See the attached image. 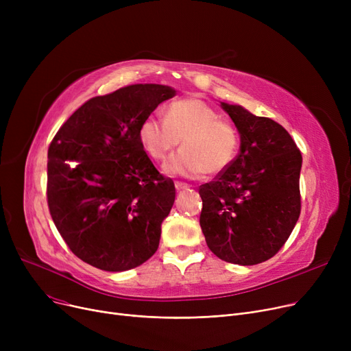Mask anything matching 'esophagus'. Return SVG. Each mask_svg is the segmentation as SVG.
<instances>
[{"instance_id": "obj_1", "label": "esophagus", "mask_w": 351, "mask_h": 351, "mask_svg": "<svg viewBox=\"0 0 351 351\" xmlns=\"http://www.w3.org/2000/svg\"><path fill=\"white\" fill-rule=\"evenodd\" d=\"M175 188H176L178 192H180V191L188 189L189 185H186V183H183V182H175Z\"/></svg>"}]
</instances>
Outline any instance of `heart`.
<instances>
[{"label":"heart","mask_w":351,"mask_h":351,"mask_svg":"<svg viewBox=\"0 0 351 351\" xmlns=\"http://www.w3.org/2000/svg\"><path fill=\"white\" fill-rule=\"evenodd\" d=\"M139 139L147 155L156 160L165 159L182 141L183 149L163 163V171L183 178L222 173L233 163L239 147L236 129L197 98L171 104L165 119L155 115L145 118Z\"/></svg>","instance_id":"b5f03b06"}]
</instances>
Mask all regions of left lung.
<instances>
[{"mask_svg":"<svg viewBox=\"0 0 351 351\" xmlns=\"http://www.w3.org/2000/svg\"><path fill=\"white\" fill-rule=\"evenodd\" d=\"M241 135V152L216 180L202 185L200 228L228 263L269 261L300 216L302 154L286 129L241 105L220 102Z\"/></svg>","mask_w":351,"mask_h":351,"instance_id":"left-lung-1","label":"left lung"}]
</instances>
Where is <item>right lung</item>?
<instances>
[{
    "instance_id": "obj_1",
    "label": "right lung",
    "mask_w": 351,
    "mask_h": 351,
    "mask_svg": "<svg viewBox=\"0 0 351 351\" xmlns=\"http://www.w3.org/2000/svg\"><path fill=\"white\" fill-rule=\"evenodd\" d=\"M176 95L135 84L86 101L48 149V208L72 253L106 271H125L158 250L175 185L147 158L139 126Z\"/></svg>"
}]
</instances>
